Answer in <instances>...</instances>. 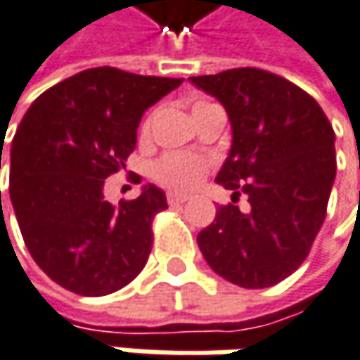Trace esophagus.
I'll list each match as a JSON object with an SVG mask.
<instances>
[{
  "mask_svg": "<svg viewBox=\"0 0 360 360\" xmlns=\"http://www.w3.org/2000/svg\"><path fill=\"white\" fill-rule=\"evenodd\" d=\"M186 200H188V196H184V194L167 193V202H169V205H182V202H186Z\"/></svg>",
  "mask_w": 360,
  "mask_h": 360,
  "instance_id": "1",
  "label": "esophagus"
}]
</instances>
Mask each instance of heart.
<instances>
[{"label":"heart","instance_id":"b5f03b06","mask_svg":"<svg viewBox=\"0 0 360 360\" xmlns=\"http://www.w3.org/2000/svg\"><path fill=\"white\" fill-rule=\"evenodd\" d=\"M200 106H207V102H198L193 108V112ZM149 122L151 118L145 122V131L149 129ZM202 174H205V164L198 158L184 155V153H169L153 166L155 180L174 191H191L200 182Z\"/></svg>","mask_w":360,"mask_h":360}]
</instances>
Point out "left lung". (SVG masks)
I'll list each match as a JSON object with an SVG mask.
<instances>
[{"instance_id": "obj_1", "label": "left lung", "mask_w": 360, "mask_h": 360, "mask_svg": "<svg viewBox=\"0 0 360 360\" xmlns=\"http://www.w3.org/2000/svg\"><path fill=\"white\" fill-rule=\"evenodd\" d=\"M213 96L231 124L215 182L245 194L250 209L219 207L196 242L209 266L244 289L295 272L320 231L336 178L334 131L320 104L295 84L254 67L188 77Z\"/></svg>"}]
</instances>
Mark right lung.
<instances>
[{"instance_id":"right-lung-1","label":"right lung","mask_w":360,"mask_h":360,"mask_svg":"<svg viewBox=\"0 0 360 360\" xmlns=\"http://www.w3.org/2000/svg\"><path fill=\"white\" fill-rule=\"evenodd\" d=\"M182 82L86 69L40 94L22 118L10 149L13 213L34 262L67 291L108 295L145 266L166 194L145 184L115 207L104 180L124 167L145 110Z\"/></svg>"}]
</instances>
